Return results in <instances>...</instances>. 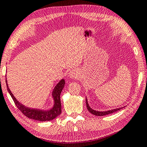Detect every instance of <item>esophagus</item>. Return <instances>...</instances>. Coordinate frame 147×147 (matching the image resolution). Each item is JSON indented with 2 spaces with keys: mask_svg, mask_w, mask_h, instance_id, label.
<instances>
[{
  "mask_svg": "<svg viewBox=\"0 0 147 147\" xmlns=\"http://www.w3.org/2000/svg\"><path fill=\"white\" fill-rule=\"evenodd\" d=\"M69 77L73 79H78L80 77V74H79L78 70L75 69L71 70L69 73Z\"/></svg>",
  "mask_w": 147,
  "mask_h": 147,
  "instance_id": "34e87169",
  "label": "esophagus"
}]
</instances>
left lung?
Segmentation results:
<instances>
[{
	"label": "left lung",
	"instance_id": "left-lung-1",
	"mask_svg": "<svg viewBox=\"0 0 147 147\" xmlns=\"http://www.w3.org/2000/svg\"><path fill=\"white\" fill-rule=\"evenodd\" d=\"M86 107H87V109L88 111L90 112V113H92V115H94L95 116H105L107 115H109V114L113 113L115 112H116L118 111H120V109H122L123 108H124L125 107H120V108H116V109H111V110H108V111H96L93 109L92 108H91L90 106L89 105V103H88V99L87 97H86Z\"/></svg>",
	"mask_w": 147,
	"mask_h": 147
}]
</instances>
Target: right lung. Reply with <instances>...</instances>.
Returning <instances> with one entry per match:
<instances>
[{"label": "right lung", "instance_id": "right-lung-1", "mask_svg": "<svg viewBox=\"0 0 147 147\" xmlns=\"http://www.w3.org/2000/svg\"><path fill=\"white\" fill-rule=\"evenodd\" d=\"M6 82L7 90H8V93L11 95V98L13 100V101H14L16 107L27 117L32 120L41 121V122H43V121L45 122V121H50L55 119L57 116L61 115V100H60V95H61V93L65 86V82L64 79H61L55 85L54 88H53L52 93V97L53 101V105L50 109H47V110H44V109H41L31 108V107L25 106L24 105L20 103L19 101H18L14 97V95L11 93L10 88L8 87L6 78Z\"/></svg>", "mask_w": 147, "mask_h": 147}]
</instances>
